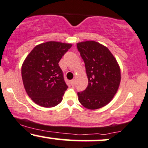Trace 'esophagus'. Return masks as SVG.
I'll return each instance as SVG.
<instances>
[{
  "mask_svg": "<svg viewBox=\"0 0 148 148\" xmlns=\"http://www.w3.org/2000/svg\"><path fill=\"white\" fill-rule=\"evenodd\" d=\"M70 84H71V85H72V86H74V85L75 84V80H74V79L71 80V81H70Z\"/></svg>",
  "mask_w": 148,
  "mask_h": 148,
  "instance_id": "esophagus-1",
  "label": "esophagus"
}]
</instances>
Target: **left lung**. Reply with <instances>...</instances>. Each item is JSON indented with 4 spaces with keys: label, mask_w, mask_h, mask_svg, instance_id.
<instances>
[{
    "label": "left lung",
    "mask_w": 148,
    "mask_h": 148,
    "mask_svg": "<svg viewBox=\"0 0 148 148\" xmlns=\"http://www.w3.org/2000/svg\"><path fill=\"white\" fill-rule=\"evenodd\" d=\"M78 51L84 61L88 87L77 93L85 108L95 110L108 104L118 91L121 75L116 59L107 47L95 41L79 42Z\"/></svg>",
    "instance_id": "obj_1"
}]
</instances>
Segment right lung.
Returning <instances> with one entry per match:
<instances>
[{"label":"right lung","instance_id":"right-lung-1","mask_svg":"<svg viewBox=\"0 0 148 148\" xmlns=\"http://www.w3.org/2000/svg\"><path fill=\"white\" fill-rule=\"evenodd\" d=\"M71 44L47 42L37 45L22 64L21 76L28 95L39 106H56L68 86L58 62Z\"/></svg>","mask_w":148,"mask_h":148}]
</instances>
